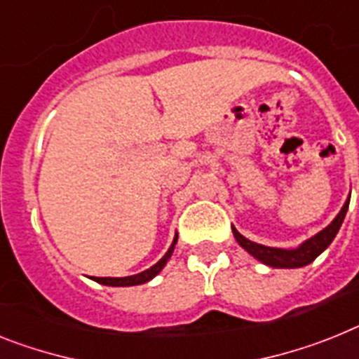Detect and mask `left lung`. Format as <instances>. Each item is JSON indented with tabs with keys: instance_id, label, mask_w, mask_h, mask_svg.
Segmentation results:
<instances>
[{
	"instance_id": "1",
	"label": "left lung",
	"mask_w": 359,
	"mask_h": 359,
	"mask_svg": "<svg viewBox=\"0 0 359 359\" xmlns=\"http://www.w3.org/2000/svg\"><path fill=\"white\" fill-rule=\"evenodd\" d=\"M348 203L351 201H345L343 204L341 212L338 215L334 217V221L323 228L321 231H318L316 236H312L310 239L303 241L297 248H273V246H264V245H259V243H254V241L246 239L245 236H241L239 231L231 226V231H233V237L236 241L239 243L243 248L248 252L252 257H255L257 261H261L263 264L266 266H272V268H301V266H306L318 257L319 254H323L325 250L330 246V243L334 241V237L338 236L339 228L343 224V219L347 215V210H348Z\"/></svg>"
}]
</instances>
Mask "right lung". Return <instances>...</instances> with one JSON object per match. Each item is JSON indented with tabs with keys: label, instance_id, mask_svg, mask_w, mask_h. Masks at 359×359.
I'll return each instance as SVG.
<instances>
[{
	"label": "right lung",
	"instance_id": "right-lung-1",
	"mask_svg": "<svg viewBox=\"0 0 359 359\" xmlns=\"http://www.w3.org/2000/svg\"><path fill=\"white\" fill-rule=\"evenodd\" d=\"M177 239H179V236L173 237V243H171L170 250L165 252L164 257H162L156 264H153L151 268L144 270V272L128 277H95V281L100 283V285H107V287H135V285H144V283L151 281L153 277L158 276V273L162 272V268L165 266V263L170 261L171 254H173L175 250V245H177Z\"/></svg>",
	"mask_w": 359,
	"mask_h": 359
}]
</instances>
